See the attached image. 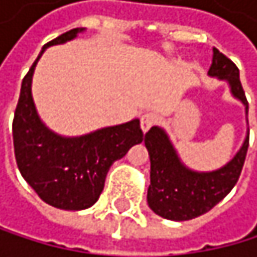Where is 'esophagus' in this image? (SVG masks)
<instances>
[{
    "label": "esophagus",
    "mask_w": 257,
    "mask_h": 257,
    "mask_svg": "<svg viewBox=\"0 0 257 257\" xmlns=\"http://www.w3.org/2000/svg\"><path fill=\"white\" fill-rule=\"evenodd\" d=\"M156 115L153 114V112H145L143 115H142V118H140V127H142V131L143 133H146L150 127L156 123Z\"/></svg>",
    "instance_id": "34e87169"
}]
</instances>
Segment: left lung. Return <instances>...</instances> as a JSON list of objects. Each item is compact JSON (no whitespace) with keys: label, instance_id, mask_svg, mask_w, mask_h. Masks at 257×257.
<instances>
[{"label":"left lung","instance_id":"left-lung-1","mask_svg":"<svg viewBox=\"0 0 257 257\" xmlns=\"http://www.w3.org/2000/svg\"><path fill=\"white\" fill-rule=\"evenodd\" d=\"M208 74L228 81L233 97L243 103L245 114H248V101L240 84L239 69L216 47L213 49V63ZM248 139L246 134L237 154L225 166L210 173H197L180 162L170 137L162 127L153 126L145 134V146L151 160V183L148 188L150 208L170 220H190L208 213L239 180L248 150Z\"/></svg>","mask_w":257,"mask_h":257}]
</instances>
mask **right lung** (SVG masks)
Returning a JSON list of instances; mask_svg holds the SVG:
<instances>
[{
	"label": "right lung",
	"mask_w": 257,
	"mask_h": 257,
	"mask_svg": "<svg viewBox=\"0 0 257 257\" xmlns=\"http://www.w3.org/2000/svg\"><path fill=\"white\" fill-rule=\"evenodd\" d=\"M83 31V27L72 29L44 44L23 78L12 124L15 159L24 180L41 200L71 211L92 206L104 188L111 165L143 140L137 118L80 137L58 136L40 120L31 89L35 66L49 46L74 40Z\"/></svg>",
	"instance_id": "right-lung-1"
}]
</instances>
